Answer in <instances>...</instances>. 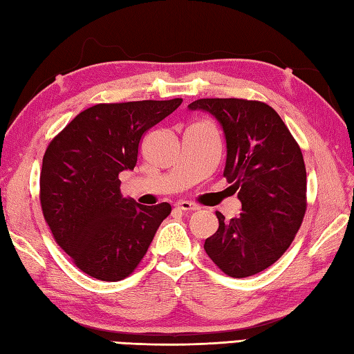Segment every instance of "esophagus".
I'll return each instance as SVG.
<instances>
[{"label":"esophagus","mask_w":354,"mask_h":354,"mask_svg":"<svg viewBox=\"0 0 354 354\" xmlns=\"http://www.w3.org/2000/svg\"><path fill=\"white\" fill-rule=\"evenodd\" d=\"M176 207L179 209H183V212H196V209H199L196 204H193V202H189V201H179L176 202Z\"/></svg>","instance_id":"1"}]
</instances>
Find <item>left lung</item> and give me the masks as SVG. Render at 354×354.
Wrapping results in <instances>:
<instances>
[{"mask_svg":"<svg viewBox=\"0 0 354 354\" xmlns=\"http://www.w3.org/2000/svg\"><path fill=\"white\" fill-rule=\"evenodd\" d=\"M192 111H207L227 140L223 176L242 202L231 221L217 212L219 230L204 250L223 274L245 278L281 257L306 213V165L301 149L269 104L245 99H199Z\"/></svg>","mask_w":354,"mask_h":354,"instance_id":"obj_1","label":"left lung"}]
</instances>
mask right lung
Segmentation results:
<instances>
[{
    "label": "right lung",
    "mask_w": 354,
    "mask_h": 354,
    "mask_svg": "<svg viewBox=\"0 0 354 354\" xmlns=\"http://www.w3.org/2000/svg\"><path fill=\"white\" fill-rule=\"evenodd\" d=\"M183 99L100 103L82 111L51 140L41 170V207L57 245L82 272L102 281L129 277L145 257L167 202L141 205L120 192L140 140Z\"/></svg>",
    "instance_id": "right-lung-1"
}]
</instances>
